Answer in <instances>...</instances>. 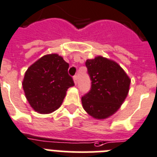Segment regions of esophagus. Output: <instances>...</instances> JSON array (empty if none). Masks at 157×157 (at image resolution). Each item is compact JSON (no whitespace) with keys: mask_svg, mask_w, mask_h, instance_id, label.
<instances>
[{"mask_svg":"<svg viewBox=\"0 0 157 157\" xmlns=\"http://www.w3.org/2000/svg\"><path fill=\"white\" fill-rule=\"evenodd\" d=\"M73 78H74V82H75V83L76 85V84L78 83V75H75L73 77Z\"/></svg>","mask_w":157,"mask_h":157,"instance_id":"esophagus-1","label":"esophagus"}]
</instances>
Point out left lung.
Wrapping results in <instances>:
<instances>
[{
    "label": "left lung",
    "mask_w": 157,
    "mask_h": 157,
    "mask_svg": "<svg viewBox=\"0 0 157 157\" xmlns=\"http://www.w3.org/2000/svg\"><path fill=\"white\" fill-rule=\"evenodd\" d=\"M91 86L82 97L83 109L94 118L109 117L128 94L130 79L117 63L98 56L86 62Z\"/></svg>",
    "instance_id": "1"
}]
</instances>
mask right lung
I'll use <instances>...</instances> for the list:
<instances>
[{"label":"right lung","mask_w":157,"mask_h":157,"mask_svg":"<svg viewBox=\"0 0 157 157\" xmlns=\"http://www.w3.org/2000/svg\"><path fill=\"white\" fill-rule=\"evenodd\" d=\"M68 67L69 64L61 56L52 54L43 56L27 70L23 88L36 112L52 113L62 104L66 91L75 85Z\"/></svg>","instance_id":"add662e5"}]
</instances>
